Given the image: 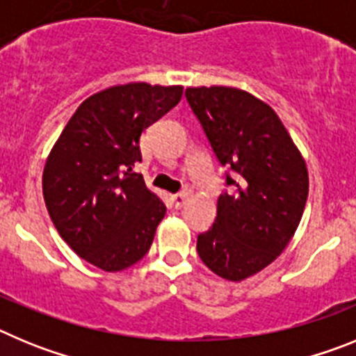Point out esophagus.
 I'll return each instance as SVG.
<instances>
[{
    "mask_svg": "<svg viewBox=\"0 0 356 356\" xmlns=\"http://www.w3.org/2000/svg\"><path fill=\"white\" fill-rule=\"evenodd\" d=\"M188 196H191V193H188V191H184V193H178V194H175V196H171V200H172V205H175L176 209H181V207H184L185 203H187Z\"/></svg>",
    "mask_w": 356,
    "mask_h": 356,
    "instance_id": "obj_1",
    "label": "esophagus"
}]
</instances>
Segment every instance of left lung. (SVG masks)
Instances as JSON below:
<instances>
[{
    "instance_id": "obj_1",
    "label": "left lung",
    "mask_w": 356,
    "mask_h": 356,
    "mask_svg": "<svg viewBox=\"0 0 356 356\" xmlns=\"http://www.w3.org/2000/svg\"><path fill=\"white\" fill-rule=\"evenodd\" d=\"M187 102L200 119L232 194L217 200L212 228L197 237V254L210 271L241 282L284 253L300 226L308 196L301 151L275 110L237 87H188Z\"/></svg>"
}]
</instances>
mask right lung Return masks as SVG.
<instances>
[{
    "mask_svg": "<svg viewBox=\"0 0 356 356\" xmlns=\"http://www.w3.org/2000/svg\"><path fill=\"white\" fill-rule=\"evenodd\" d=\"M181 85L134 81L92 94L53 144L42 172L44 203L78 257L106 273L139 262L165 216L143 175L140 134L178 105Z\"/></svg>",
    "mask_w": 356,
    "mask_h": 356,
    "instance_id": "obj_1",
    "label": "right lung"
}]
</instances>
